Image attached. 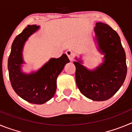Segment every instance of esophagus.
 Segmentation results:
<instances>
[{
	"label": "esophagus",
	"instance_id": "esophagus-1",
	"mask_svg": "<svg viewBox=\"0 0 132 132\" xmlns=\"http://www.w3.org/2000/svg\"><path fill=\"white\" fill-rule=\"evenodd\" d=\"M66 54H67V55L68 56L69 59V60L71 61H72L73 60V57H74V53H73V52H72L71 50H67V52H66Z\"/></svg>",
	"mask_w": 132,
	"mask_h": 132
}]
</instances>
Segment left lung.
I'll return each mask as SVG.
<instances>
[{"label": "left lung", "mask_w": 132, "mask_h": 132, "mask_svg": "<svg viewBox=\"0 0 132 132\" xmlns=\"http://www.w3.org/2000/svg\"><path fill=\"white\" fill-rule=\"evenodd\" d=\"M98 50L104 54V62L95 70H89L76 59L75 79L80 93L94 101L110 98L123 85L127 74L125 51L115 30L107 24L97 22L94 28Z\"/></svg>", "instance_id": "8db88e82"}]
</instances>
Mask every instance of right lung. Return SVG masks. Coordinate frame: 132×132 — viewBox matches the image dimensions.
Listing matches in <instances>:
<instances>
[{
    "instance_id": "1",
    "label": "right lung",
    "mask_w": 132,
    "mask_h": 132,
    "mask_svg": "<svg viewBox=\"0 0 132 132\" xmlns=\"http://www.w3.org/2000/svg\"><path fill=\"white\" fill-rule=\"evenodd\" d=\"M39 28V26L28 25L16 36L12 44L8 60L9 78L14 90L27 102L42 104L54 96L57 88V78L65 65L69 62L66 54L52 58L36 72L26 74L22 71L24 45L31 35Z\"/></svg>"
}]
</instances>
